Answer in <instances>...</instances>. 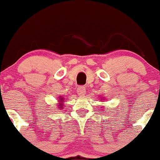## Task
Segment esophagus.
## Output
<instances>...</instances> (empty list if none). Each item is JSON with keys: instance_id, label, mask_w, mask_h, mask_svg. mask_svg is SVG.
<instances>
[{"instance_id": "1", "label": "esophagus", "mask_w": 160, "mask_h": 160, "mask_svg": "<svg viewBox=\"0 0 160 160\" xmlns=\"http://www.w3.org/2000/svg\"><path fill=\"white\" fill-rule=\"evenodd\" d=\"M77 92H78V95L80 96H83L85 95V92H86V91H85V88L84 86H79L78 88V89H77Z\"/></svg>"}]
</instances>
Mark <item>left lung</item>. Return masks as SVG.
Wrapping results in <instances>:
<instances>
[{"label":"left lung","instance_id":"obj_1","mask_svg":"<svg viewBox=\"0 0 160 160\" xmlns=\"http://www.w3.org/2000/svg\"><path fill=\"white\" fill-rule=\"evenodd\" d=\"M101 97H102V96H101ZM100 99H102V100H103V98H102H102H100Z\"/></svg>","mask_w":160,"mask_h":160}]
</instances>
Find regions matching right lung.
I'll use <instances>...</instances> for the list:
<instances>
[{
	"instance_id": "right-lung-1",
	"label": "right lung",
	"mask_w": 160,
	"mask_h": 160,
	"mask_svg": "<svg viewBox=\"0 0 160 160\" xmlns=\"http://www.w3.org/2000/svg\"><path fill=\"white\" fill-rule=\"evenodd\" d=\"M58 103L57 104V105H58V108L59 109H63V107H64V97H62V96H59V97H58Z\"/></svg>"
}]
</instances>
